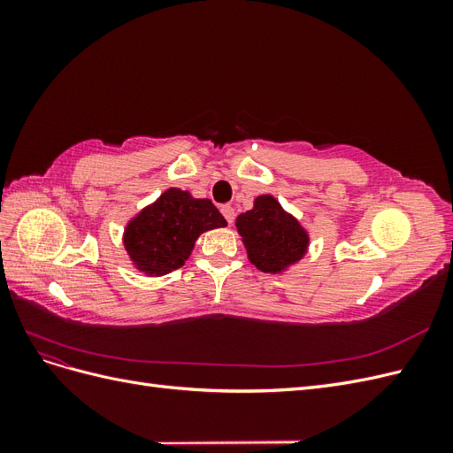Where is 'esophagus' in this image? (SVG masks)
Returning a JSON list of instances; mask_svg holds the SVG:
<instances>
[{
  "instance_id": "esophagus-1",
  "label": "esophagus",
  "mask_w": 453,
  "mask_h": 453,
  "mask_svg": "<svg viewBox=\"0 0 453 453\" xmlns=\"http://www.w3.org/2000/svg\"><path fill=\"white\" fill-rule=\"evenodd\" d=\"M221 213H223V217L226 219V221H228V225L234 223V208H232L230 203L221 205Z\"/></svg>"
}]
</instances>
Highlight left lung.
<instances>
[{
	"label": "left lung",
	"mask_w": 453,
	"mask_h": 453,
	"mask_svg": "<svg viewBox=\"0 0 453 453\" xmlns=\"http://www.w3.org/2000/svg\"><path fill=\"white\" fill-rule=\"evenodd\" d=\"M236 228L250 260L263 272H281L303 258L308 248L306 230L268 195L258 196L253 210L238 215Z\"/></svg>",
	"instance_id": "left-lung-1"
}]
</instances>
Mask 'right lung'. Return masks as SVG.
I'll use <instances>...</instances> for the list:
<instances>
[{
    "mask_svg": "<svg viewBox=\"0 0 453 453\" xmlns=\"http://www.w3.org/2000/svg\"><path fill=\"white\" fill-rule=\"evenodd\" d=\"M225 225L211 200H196L187 190L168 188L128 223L125 245L142 272L164 276L185 265L202 232Z\"/></svg>",
    "mask_w": 453,
    "mask_h": 453,
    "instance_id": "add662e5",
    "label": "right lung"
}]
</instances>
